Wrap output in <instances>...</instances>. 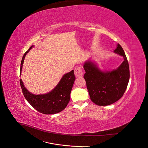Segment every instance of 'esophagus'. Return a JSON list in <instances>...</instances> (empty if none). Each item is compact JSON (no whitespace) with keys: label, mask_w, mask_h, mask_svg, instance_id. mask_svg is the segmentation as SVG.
Wrapping results in <instances>:
<instances>
[{"label":"esophagus","mask_w":148,"mask_h":148,"mask_svg":"<svg viewBox=\"0 0 148 148\" xmlns=\"http://www.w3.org/2000/svg\"><path fill=\"white\" fill-rule=\"evenodd\" d=\"M75 75L77 77H81L83 76V71L80 67H77L74 70Z\"/></svg>","instance_id":"34e87169"}]
</instances>
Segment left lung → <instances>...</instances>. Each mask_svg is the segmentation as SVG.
I'll return each instance as SVG.
<instances>
[{
    "mask_svg": "<svg viewBox=\"0 0 148 148\" xmlns=\"http://www.w3.org/2000/svg\"><path fill=\"white\" fill-rule=\"evenodd\" d=\"M114 52L123 57V61L116 69L103 70L97 63L89 59L84 63V78L91 100L97 106H108L123 95L130 79L129 65L125 52L117 44Z\"/></svg>",
    "mask_w": 148,
    "mask_h": 148,
    "instance_id": "left-lung-1",
    "label": "left lung"
}]
</instances>
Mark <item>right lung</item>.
Returning <instances> with one entry per match:
<instances>
[{
	"instance_id": "obj_1",
	"label": "right lung",
	"mask_w": 148,
	"mask_h": 148,
	"mask_svg": "<svg viewBox=\"0 0 148 148\" xmlns=\"http://www.w3.org/2000/svg\"><path fill=\"white\" fill-rule=\"evenodd\" d=\"M34 46H31L22 58L20 66V76L26 55ZM75 80L73 70L65 73L52 91L42 95H34L26 88L22 79L20 85L25 99L34 108L44 114H55L63 110L70 99V93Z\"/></svg>"
}]
</instances>
